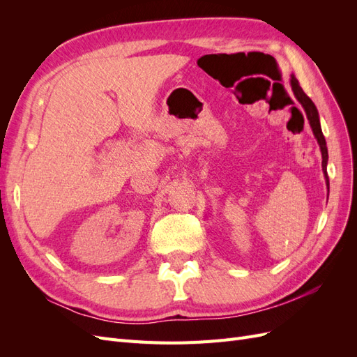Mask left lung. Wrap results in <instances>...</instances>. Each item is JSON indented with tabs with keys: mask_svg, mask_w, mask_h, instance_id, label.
Returning a JSON list of instances; mask_svg holds the SVG:
<instances>
[{
	"mask_svg": "<svg viewBox=\"0 0 357 357\" xmlns=\"http://www.w3.org/2000/svg\"><path fill=\"white\" fill-rule=\"evenodd\" d=\"M290 84H291V91H294L296 100L301 102V105L304 107L307 119L310 122V126L312 129V134L317 138V143L320 146V152H321V169L323 174H325L326 178V186H328V192H329V177H328V171H326V165H328V147H326V139L323 137L321 132V126H320V119H319V112L316 109L314 102H312L308 96L305 95V92L302 91V88L299 86L298 80L295 75H291L290 79Z\"/></svg>",
	"mask_w": 357,
	"mask_h": 357,
	"instance_id": "8db88e82",
	"label": "left lung"
}]
</instances>
